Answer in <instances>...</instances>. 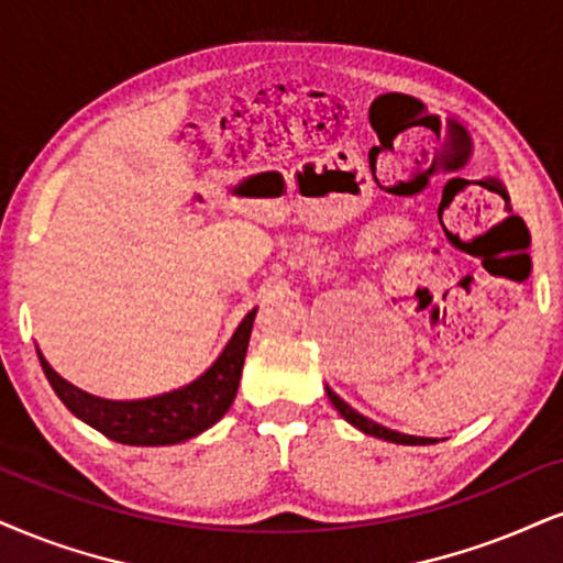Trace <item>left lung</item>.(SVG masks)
I'll return each mask as SVG.
<instances>
[{
    "mask_svg": "<svg viewBox=\"0 0 563 563\" xmlns=\"http://www.w3.org/2000/svg\"><path fill=\"white\" fill-rule=\"evenodd\" d=\"M325 394H329L331 405L336 407V412L342 415V418L350 422V426H355L357 430H363V433H367V435H376V439H384V441H391V443H405V446H426V443L430 441V439H418V435L397 433V430L384 428V426H378V422L367 420L365 415H360L357 409H352L350 405H346V401L339 397V394L331 386H325Z\"/></svg>",
    "mask_w": 563,
    "mask_h": 563,
    "instance_id": "obj_1",
    "label": "left lung"
}]
</instances>
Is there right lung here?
Returning <instances> with one entry per match:
<instances>
[{
  "mask_svg": "<svg viewBox=\"0 0 563 563\" xmlns=\"http://www.w3.org/2000/svg\"><path fill=\"white\" fill-rule=\"evenodd\" d=\"M258 308H253L242 318L232 339H229L224 352L217 357L203 376L192 380L177 391L162 394V397L135 399V401H114L101 399L93 394L80 391L78 386L67 384L54 367L46 363L38 352L41 367H44L48 384L54 394L62 399L69 412L99 433L117 443L128 446H169L192 439L219 422L232 407L238 397V386L242 376V363L250 342V331Z\"/></svg>",
  "mask_w": 563,
  "mask_h": 563,
  "instance_id": "right-lung-1",
  "label": "right lung"
}]
</instances>
